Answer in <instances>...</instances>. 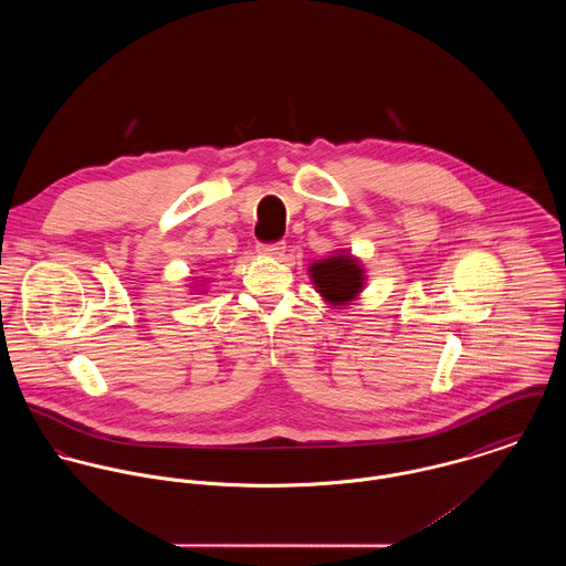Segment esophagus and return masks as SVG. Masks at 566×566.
<instances>
[{"instance_id": "34e87169", "label": "esophagus", "mask_w": 566, "mask_h": 566, "mask_svg": "<svg viewBox=\"0 0 566 566\" xmlns=\"http://www.w3.org/2000/svg\"><path fill=\"white\" fill-rule=\"evenodd\" d=\"M256 252L263 254V256H281L285 252V243H259L256 245Z\"/></svg>"}]
</instances>
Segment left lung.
<instances>
[{
  "instance_id": "8db88e82",
  "label": "left lung",
  "mask_w": 566,
  "mask_h": 566,
  "mask_svg": "<svg viewBox=\"0 0 566 566\" xmlns=\"http://www.w3.org/2000/svg\"><path fill=\"white\" fill-rule=\"evenodd\" d=\"M307 272L324 303L335 310L353 305L364 292L368 279L364 263L344 248L333 250V254L324 259L312 261Z\"/></svg>"
}]
</instances>
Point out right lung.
Here are the masks:
<instances>
[{"instance_id": "add662e5", "label": "right lung", "mask_w": 566, "mask_h": 566, "mask_svg": "<svg viewBox=\"0 0 566 566\" xmlns=\"http://www.w3.org/2000/svg\"><path fill=\"white\" fill-rule=\"evenodd\" d=\"M202 283H207V281H202ZM193 292H196V294H202L205 290H200V287H193Z\"/></svg>"}]
</instances>
